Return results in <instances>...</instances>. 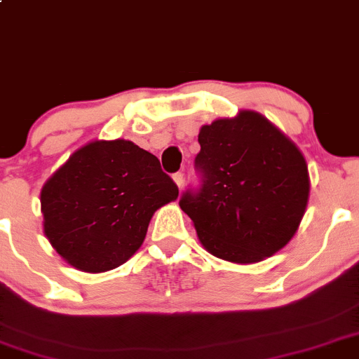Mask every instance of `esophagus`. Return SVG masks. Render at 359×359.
<instances>
[{
	"mask_svg": "<svg viewBox=\"0 0 359 359\" xmlns=\"http://www.w3.org/2000/svg\"><path fill=\"white\" fill-rule=\"evenodd\" d=\"M173 182L177 184V187H179V189H182V186H184V173H175V175H173Z\"/></svg>",
	"mask_w": 359,
	"mask_h": 359,
	"instance_id": "1",
	"label": "esophagus"
}]
</instances>
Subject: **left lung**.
I'll list each match as a JSON object with an SVG mask.
<instances>
[{"label":"left lung","mask_w":359,"mask_h":359,"mask_svg":"<svg viewBox=\"0 0 359 359\" xmlns=\"http://www.w3.org/2000/svg\"><path fill=\"white\" fill-rule=\"evenodd\" d=\"M198 142L203 186L179 205L201 245L238 264L279 252L307 210L311 179L300 149L254 110L205 124Z\"/></svg>","instance_id":"left-lung-1"}]
</instances>
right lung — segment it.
Listing matches in <instances>:
<instances>
[{
    "mask_svg": "<svg viewBox=\"0 0 359 359\" xmlns=\"http://www.w3.org/2000/svg\"><path fill=\"white\" fill-rule=\"evenodd\" d=\"M177 198L154 154L124 138L93 140L41 187L43 233L73 268L109 272L140 249L154 212Z\"/></svg>",
    "mask_w": 359,
    "mask_h": 359,
    "instance_id": "right-lung-1",
    "label": "right lung"
}]
</instances>
